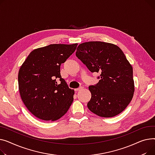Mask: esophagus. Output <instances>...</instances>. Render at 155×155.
<instances>
[{"label":"esophagus","mask_w":155,"mask_h":155,"mask_svg":"<svg viewBox=\"0 0 155 155\" xmlns=\"http://www.w3.org/2000/svg\"><path fill=\"white\" fill-rule=\"evenodd\" d=\"M83 87H79V88H77V89H74V91H75L76 92V91H80V90H81L82 89H83Z\"/></svg>","instance_id":"obj_1"}]
</instances>
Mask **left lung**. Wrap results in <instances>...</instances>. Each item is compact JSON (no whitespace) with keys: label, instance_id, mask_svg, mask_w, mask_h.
<instances>
[{"label":"left lung","instance_id":"obj_1","mask_svg":"<svg viewBox=\"0 0 155 155\" xmlns=\"http://www.w3.org/2000/svg\"><path fill=\"white\" fill-rule=\"evenodd\" d=\"M76 56L91 72L101 74L98 83L89 86V110L104 117L123 111L133 98L134 84L133 68L122 50L113 44L91 41L79 44Z\"/></svg>","mask_w":155,"mask_h":155}]
</instances>
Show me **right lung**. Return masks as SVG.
<instances>
[{
    "label": "right lung",
    "mask_w": 155,
    "mask_h": 155,
    "mask_svg": "<svg viewBox=\"0 0 155 155\" xmlns=\"http://www.w3.org/2000/svg\"><path fill=\"white\" fill-rule=\"evenodd\" d=\"M77 45V43L55 44L35 49L21 66L18 83L21 99L28 110L39 119L59 120L73 101L74 91L69 88L62 78L60 67Z\"/></svg>",
    "instance_id": "right-lung-1"
}]
</instances>
